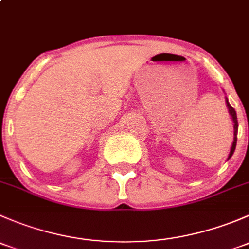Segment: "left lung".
<instances>
[{
	"mask_svg": "<svg viewBox=\"0 0 249 249\" xmlns=\"http://www.w3.org/2000/svg\"><path fill=\"white\" fill-rule=\"evenodd\" d=\"M227 106H228V109H229V113H230V115H231L232 122H233V142H232V145H231V149H230V154H229V157H228V159H230V158L232 157L233 152H235V148H236V141H237L238 123H237V115H236V110L232 108L231 105H230L229 101H228V99H227Z\"/></svg>",
	"mask_w": 249,
	"mask_h": 249,
	"instance_id": "1",
	"label": "left lung"
}]
</instances>
